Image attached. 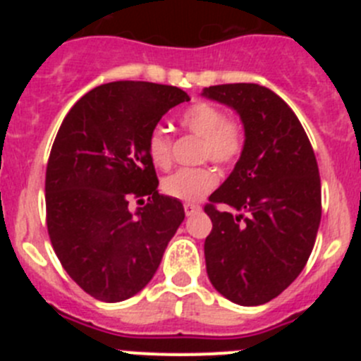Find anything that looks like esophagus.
Here are the masks:
<instances>
[{"label": "esophagus", "mask_w": 361, "mask_h": 361, "mask_svg": "<svg viewBox=\"0 0 361 361\" xmlns=\"http://www.w3.org/2000/svg\"><path fill=\"white\" fill-rule=\"evenodd\" d=\"M200 206L199 204H193V202H188V204H184V212H186V215L188 216H193V215H197V213L200 212Z\"/></svg>", "instance_id": "1"}]
</instances>
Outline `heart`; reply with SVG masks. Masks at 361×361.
<instances>
[{
    "label": "heart",
    "instance_id": "heart-1",
    "mask_svg": "<svg viewBox=\"0 0 361 361\" xmlns=\"http://www.w3.org/2000/svg\"><path fill=\"white\" fill-rule=\"evenodd\" d=\"M184 132L200 137L199 159L213 161L220 166H233L242 157L245 146L244 126L237 119L226 117L219 106L209 103H195L178 116ZM148 157L157 168L171 164V135L157 126L146 142ZM219 183V175L212 166L180 168L162 180V191L178 200L195 202L206 197Z\"/></svg>",
    "mask_w": 361,
    "mask_h": 361
}]
</instances>
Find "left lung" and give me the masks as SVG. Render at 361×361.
I'll use <instances>...</instances> for the list:
<instances>
[{"label":"left lung","mask_w":361,"mask_h":361,"mask_svg":"<svg viewBox=\"0 0 361 361\" xmlns=\"http://www.w3.org/2000/svg\"><path fill=\"white\" fill-rule=\"evenodd\" d=\"M202 95L237 110L245 130L242 157L204 206L213 222L204 242L209 282L238 305L266 304L295 282L317 240V157L295 111L266 86L216 85Z\"/></svg>","instance_id":"obj_1"}]
</instances>
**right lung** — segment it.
I'll return each instance as SVG.
<instances>
[{
    "mask_svg": "<svg viewBox=\"0 0 361 361\" xmlns=\"http://www.w3.org/2000/svg\"><path fill=\"white\" fill-rule=\"evenodd\" d=\"M184 101L177 86L108 82L59 126L44 178L47 228L70 279L94 298L111 304L141 291L184 220L183 202L157 191L146 149L161 117ZM130 200L145 206L132 214Z\"/></svg>",
    "mask_w": 361,
    "mask_h": 361,
    "instance_id": "right-lung-1",
    "label": "right lung"
}]
</instances>
